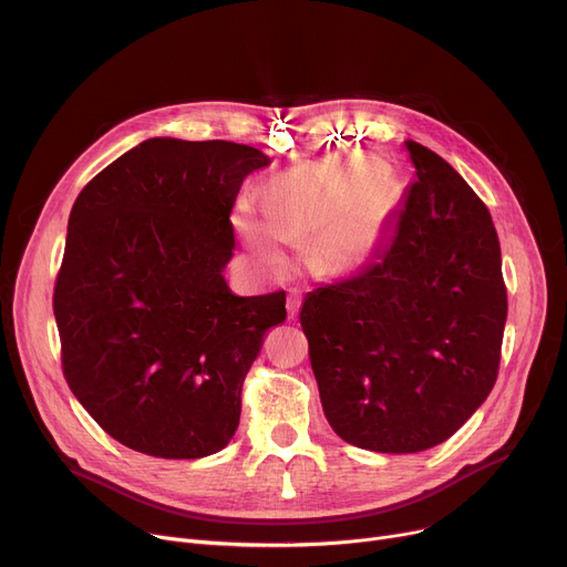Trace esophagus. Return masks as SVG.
Here are the masks:
<instances>
[{
    "label": "esophagus",
    "instance_id": "34e87169",
    "mask_svg": "<svg viewBox=\"0 0 567 567\" xmlns=\"http://www.w3.org/2000/svg\"><path fill=\"white\" fill-rule=\"evenodd\" d=\"M299 310H301V291L291 289L287 293V317L296 319V317H299Z\"/></svg>",
    "mask_w": 567,
    "mask_h": 567
}]
</instances>
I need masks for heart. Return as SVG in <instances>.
<instances>
[{"label":"heart","mask_w":567,"mask_h":567,"mask_svg":"<svg viewBox=\"0 0 567 567\" xmlns=\"http://www.w3.org/2000/svg\"><path fill=\"white\" fill-rule=\"evenodd\" d=\"M368 167L308 163L271 178L264 193L266 216L250 199H238L234 227L250 252L268 268L285 264L287 241L312 236L310 266L321 276L353 274L363 268L385 223V199L379 190H360Z\"/></svg>","instance_id":"heart-1"}]
</instances>
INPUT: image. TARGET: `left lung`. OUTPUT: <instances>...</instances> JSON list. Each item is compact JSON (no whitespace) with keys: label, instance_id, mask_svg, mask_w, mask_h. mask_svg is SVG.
Wrapping results in <instances>:
<instances>
[{"label":"left lung","instance_id":"8db88e82","mask_svg":"<svg viewBox=\"0 0 567 567\" xmlns=\"http://www.w3.org/2000/svg\"><path fill=\"white\" fill-rule=\"evenodd\" d=\"M377 259L306 296L301 326L326 421L351 445L421 453L494 389L508 293L492 216L427 146Z\"/></svg>","mask_w":567,"mask_h":567}]
</instances>
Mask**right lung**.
I'll list each match as a JSON object with an SVG mask.
<instances>
[{"mask_svg":"<svg viewBox=\"0 0 567 567\" xmlns=\"http://www.w3.org/2000/svg\"><path fill=\"white\" fill-rule=\"evenodd\" d=\"M271 163L225 140L152 137L78 195L54 285L69 389L118 443L163 460L223 451L285 291L236 296L225 266L244 178Z\"/></svg>","mask_w":567,"mask_h":567,"instance_id":"add662e5","label":"right lung"}]
</instances>
